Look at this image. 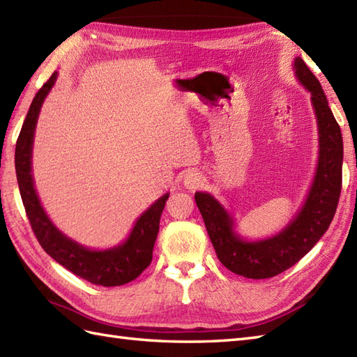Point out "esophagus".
I'll return each instance as SVG.
<instances>
[{
    "label": "esophagus",
    "instance_id": "34e87169",
    "mask_svg": "<svg viewBox=\"0 0 357 357\" xmlns=\"http://www.w3.org/2000/svg\"><path fill=\"white\" fill-rule=\"evenodd\" d=\"M202 184H204V178L198 172H188L184 176V185L190 192L198 190L199 187H202Z\"/></svg>",
    "mask_w": 357,
    "mask_h": 357
}]
</instances>
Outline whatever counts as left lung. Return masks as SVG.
I'll return each mask as SVG.
<instances>
[{
  "instance_id": "left-lung-1",
  "label": "left lung",
  "mask_w": 357,
  "mask_h": 357,
  "mask_svg": "<svg viewBox=\"0 0 357 357\" xmlns=\"http://www.w3.org/2000/svg\"><path fill=\"white\" fill-rule=\"evenodd\" d=\"M296 77L310 93L319 130V159L313 185L301 211L285 229L268 239L248 242L234 231L231 215L210 193L196 192L198 206L218 259L248 279H267L301 261L335 218L342 188L344 144L340 127L328 107L321 82L302 58L294 59Z\"/></svg>"
}]
</instances>
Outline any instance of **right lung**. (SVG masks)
Returning <instances> with one entry per match:
<instances>
[{
  "label": "right lung",
  "mask_w": 357,
  "mask_h": 357,
  "mask_svg": "<svg viewBox=\"0 0 357 357\" xmlns=\"http://www.w3.org/2000/svg\"><path fill=\"white\" fill-rule=\"evenodd\" d=\"M55 72L35 95L15 149V169L29 222L44 252L64 268L95 285L118 287L138 278L146 270L153 256V245L159 231V219L169 199V193L161 196L138 218L133 230L121 245L107 250H90L67 238L52 224L38 199L32 178V146L38 115L45 96L56 81Z\"/></svg>",
  "instance_id": "1"
}]
</instances>
